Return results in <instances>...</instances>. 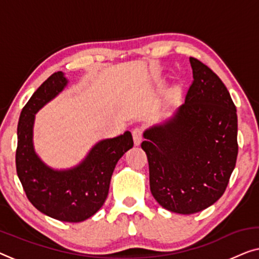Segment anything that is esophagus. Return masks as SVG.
Segmentation results:
<instances>
[{
  "mask_svg": "<svg viewBox=\"0 0 259 259\" xmlns=\"http://www.w3.org/2000/svg\"><path fill=\"white\" fill-rule=\"evenodd\" d=\"M142 133H144V130L141 128V127H136L132 131V136H133V140H134V144L137 146L141 144V140H142Z\"/></svg>",
  "mask_w": 259,
  "mask_h": 259,
  "instance_id": "obj_1",
  "label": "esophagus"
}]
</instances>
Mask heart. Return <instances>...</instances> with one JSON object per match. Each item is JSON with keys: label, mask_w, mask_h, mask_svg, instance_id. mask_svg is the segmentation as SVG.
<instances>
[{"label": "heart", "mask_w": 259, "mask_h": 259, "mask_svg": "<svg viewBox=\"0 0 259 259\" xmlns=\"http://www.w3.org/2000/svg\"><path fill=\"white\" fill-rule=\"evenodd\" d=\"M173 93H174V95H176V91H174V92H173Z\"/></svg>", "instance_id": "heart-1"}]
</instances>
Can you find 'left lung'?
I'll list each match as a JSON object with an SVG mask.
<instances>
[{"mask_svg": "<svg viewBox=\"0 0 259 259\" xmlns=\"http://www.w3.org/2000/svg\"><path fill=\"white\" fill-rule=\"evenodd\" d=\"M193 81L173 118L144 133L149 186L167 210L190 215L226 192L238 154L237 114L226 85L190 57Z\"/></svg>", "mask_w": 259, "mask_h": 259, "instance_id": "1", "label": "left lung"}]
</instances>
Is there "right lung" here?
Returning a JSON list of instances; mask_svg holds the SVG:
<instances>
[{
  "label": "right lung",
  "instance_id": "add662e5",
  "mask_svg": "<svg viewBox=\"0 0 259 259\" xmlns=\"http://www.w3.org/2000/svg\"><path fill=\"white\" fill-rule=\"evenodd\" d=\"M67 84L61 71L36 90L21 112L17 126L16 170L28 200L40 212L63 221L81 222L99 210L106 200L119 159L133 147L131 132L98 142L79 166L54 170L33 151L32 127L36 112Z\"/></svg>",
  "mask_w": 259,
  "mask_h": 259
}]
</instances>
